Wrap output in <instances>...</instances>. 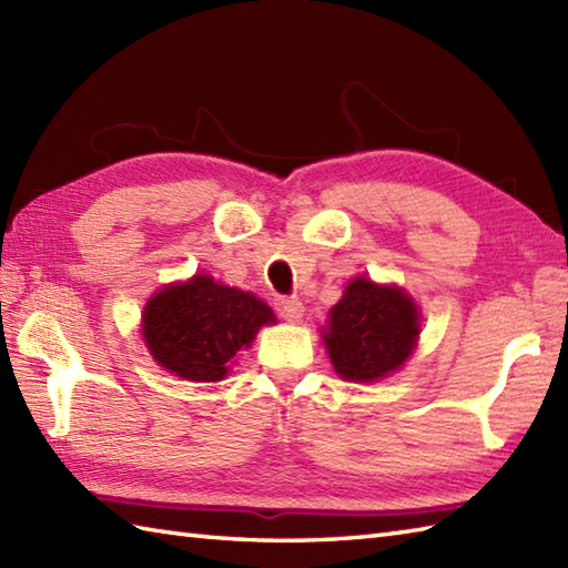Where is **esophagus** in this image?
Wrapping results in <instances>:
<instances>
[{"mask_svg":"<svg viewBox=\"0 0 568 568\" xmlns=\"http://www.w3.org/2000/svg\"><path fill=\"white\" fill-rule=\"evenodd\" d=\"M275 312L287 322H297L303 317V303L295 297H277L275 300Z\"/></svg>","mask_w":568,"mask_h":568,"instance_id":"esophagus-1","label":"esophagus"}]
</instances>
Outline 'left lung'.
Returning a JSON list of instances; mask_svg holds the SVG:
<instances>
[{
    "mask_svg": "<svg viewBox=\"0 0 568 568\" xmlns=\"http://www.w3.org/2000/svg\"><path fill=\"white\" fill-rule=\"evenodd\" d=\"M417 322V307L403 291L356 277L332 307L324 332L334 371L356 383L388 376L413 354Z\"/></svg>",
    "mask_w": 568,
    "mask_h": 568,
    "instance_id": "left-lung-1",
    "label": "left lung"
}]
</instances>
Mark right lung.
Instances as JSON below:
<instances>
[{
  "label": "right lung",
  "mask_w": 568,
  "mask_h": 568,
  "mask_svg": "<svg viewBox=\"0 0 568 568\" xmlns=\"http://www.w3.org/2000/svg\"><path fill=\"white\" fill-rule=\"evenodd\" d=\"M275 317L251 293L195 275L185 285H171L143 312V336L163 368L187 381H222L229 361L248 346L258 327Z\"/></svg>",
  "instance_id": "right-lung-1"
}]
</instances>
